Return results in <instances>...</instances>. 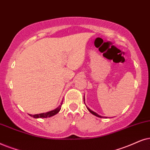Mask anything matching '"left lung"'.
<instances>
[{
  "label": "left lung",
  "mask_w": 150,
  "mask_h": 150,
  "mask_svg": "<svg viewBox=\"0 0 150 150\" xmlns=\"http://www.w3.org/2000/svg\"><path fill=\"white\" fill-rule=\"evenodd\" d=\"M83 101H84V103H85V99H84V98H83ZM86 108H87V109H88V111L90 112H91V113H92V114H93V115H95V116H96V117H100V118H103V117H101V116H100V115H98V114H97V113H96V112H95L92 111V110H91L89 108H88L87 106H86Z\"/></svg>",
  "instance_id": "left-lung-1"
}]
</instances>
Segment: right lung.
I'll return each mask as SVG.
<instances>
[{
	"label": "right lung",
	"instance_id": "1",
	"mask_svg": "<svg viewBox=\"0 0 150 150\" xmlns=\"http://www.w3.org/2000/svg\"><path fill=\"white\" fill-rule=\"evenodd\" d=\"M63 102V101H62ZM62 102L61 103V105H59L58 107L57 108H55V110H53L51 111H49V112H45V113H41V114H38V115H29L31 117H33V118H48V117H53V116H54L55 115H56L57 113H58L59 110H60L61 109V105L62 104Z\"/></svg>",
	"mask_w": 150,
	"mask_h": 150
}]
</instances>
